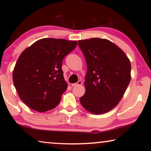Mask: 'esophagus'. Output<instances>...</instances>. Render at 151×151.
<instances>
[{
	"label": "esophagus",
	"mask_w": 151,
	"mask_h": 151,
	"mask_svg": "<svg viewBox=\"0 0 151 151\" xmlns=\"http://www.w3.org/2000/svg\"><path fill=\"white\" fill-rule=\"evenodd\" d=\"M82 84V82L81 80H79L78 82H76V83H74V84H72L71 86H78V85H81Z\"/></svg>",
	"instance_id": "1"
}]
</instances>
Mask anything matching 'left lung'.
<instances>
[{
    "mask_svg": "<svg viewBox=\"0 0 151 151\" xmlns=\"http://www.w3.org/2000/svg\"><path fill=\"white\" fill-rule=\"evenodd\" d=\"M86 62L85 94L82 106L93 114L111 111L122 98L131 81V66L116 45L98 38L78 41Z\"/></svg>",
    "mask_w": 151,
    "mask_h": 151,
    "instance_id": "left-lung-1",
    "label": "left lung"
}]
</instances>
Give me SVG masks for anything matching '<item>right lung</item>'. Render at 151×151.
<instances>
[{
    "mask_svg": "<svg viewBox=\"0 0 151 151\" xmlns=\"http://www.w3.org/2000/svg\"><path fill=\"white\" fill-rule=\"evenodd\" d=\"M76 46V41L43 38L20 54L13 71V82L27 106L38 112L58 106L67 88L62 63Z\"/></svg>",
    "mask_w": 151,
    "mask_h": 151,
    "instance_id": "right-lung-1",
    "label": "right lung"
}]
</instances>
